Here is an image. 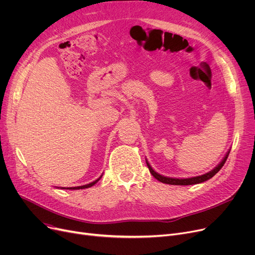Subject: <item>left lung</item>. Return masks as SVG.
Masks as SVG:
<instances>
[{"label":"left lung","mask_w":255,"mask_h":255,"mask_svg":"<svg viewBox=\"0 0 255 255\" xmlns=\"http://www.w3.org/2000/svg\"><path fill=\"white\" fill-rule=\"evenodd\" d=\"M229 154H230V151L227 152V154L225 155V157L222 159V161L215 167L214 169H212L211 171L205 173V175H202V176H197V177H193V178H188V179H173V178H167V177H164V176H161L159 175V173H157L152 167L151 165L149 164V162L146 161V165H148L149 169H150V172L152 173V176L157 179L158 181L162 182V183H165V184H169V185H194V184H198V183H203L211 178H213L214 176L216 175V173L221 169V167L224 165L225 161L227 157H229Z\"/></svg>","instance_id":"8db88e82"}]
</instances>
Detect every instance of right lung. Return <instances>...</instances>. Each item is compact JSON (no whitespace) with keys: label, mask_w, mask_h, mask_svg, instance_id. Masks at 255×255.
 <instances>
[{"label":"right lung","mask_w":255,"mask_h":255,"mask_svg":"<svg viewBox=\"0 0 255 255\" xmlns=\"http://www.w3.org/2000/svg\"><path fill=\"white\" fill-rule=\"evenodd\" d=\"M102 177V176H101ZM101 177L99 178V179H97L96 181H94V182H92V183H90V184H87V185H84V186H77V187H68V188H65V187H63L62 189H70V190H77V189H86V188H89V187H92L93 185H95L100 179H101Z\"/></svg>","instance_id":"1"}]
</instances>
